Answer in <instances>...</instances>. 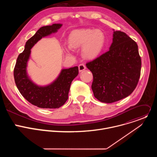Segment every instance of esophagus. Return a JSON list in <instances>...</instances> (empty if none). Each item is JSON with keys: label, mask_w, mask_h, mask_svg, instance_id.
Returning a JSON list of instances; mask_svg holds the SVG:
<instances>
[{"label": "esophagus", "mask_w": 157, "mask_h": 157, "mask_svg": "<svg viewBox=\"0 0 157 157\" xmlns=\"http://www.w3.org/2000/svg\"><path fill=\"white\" fill-rule=\"evenodd\" d=\"M78 68H79V72H81L86 69V66L84 64H80L78 66Z\"/></svg>", "instance_id": "esophagus-1"}]
</instances>
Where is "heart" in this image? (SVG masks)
<instances>
[{
    "label": "heart",
    "mask_w": 157,
    "mask_h": 157,
    "mask_svg": "<svg viewBox=\"0 0 157 157\" xmlns=\"http://www.w3.org/2000/svg\"><path fill=\"white\" fill-rule=\"evenodd\" d=\"M68 46L64 47L68 53L72 48L82 47L83 56L87 59L96 58L102 51L105 43V36L101 30L93 29H80L72 32L68 38Z\"/></svg>",
    "instance_id": "obj_1"
}]
</instances>
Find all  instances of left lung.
Instances as JSON below:
<instances>
[{"instance_id":"8db88e82","label":"left lung","mask_w":157,"mask_h":157,"mask_svg":"<svg viewBox=\"0 0 157 157\" xmlns=\"http://www.w3.org/2000/svg\"><path fill=\"white\" fill-rule=\"evenodd\" d=\"M141 65L137 43L125 33L114 31L109 50L86 63L93 75L94 97L113 103L128 96L138 84Z\"/></svg>"}]
</instances>
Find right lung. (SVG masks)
Instances as JSON below:
<instances>
[{
	"instance_id": "obj_1",
	"label": "right lung",
	"mask_w": 157,
	"mask_h": 157,
	"mask_svg": "<svg viewBox=\"0 0 157 157\" xmlns=\"http://www.w3.org/2000/svg\"><path fill=\"white\" fill-rule=\"evenodd\" d=\"M61 26L62 24H55L41 27L26 42L25 49L18 55L14 68V79L20 94L30 103L40 108L56 109L62 106L68 99L73 80L78 75V66L63 69L55 81L45 86L36 85L27 75V66L31 48L43 37L56 32Z\"/></svg>"
}]
</instances>
